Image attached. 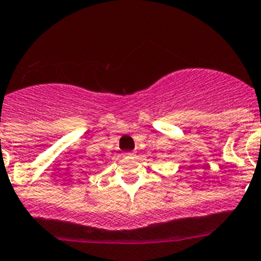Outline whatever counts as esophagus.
Returning a JSON list of instances; mask_svg holds the SVG:
<instances>
[{
	"instance_id": "obj_1",
	"label": "esophagus",
	"mask_w": 261,
	"mask_h": 261,
	"mask_svg": "<svg viewBox=\"0 0 261 261\" xmlns=\"http://www.w3.org/2000/svg\"><path fill=\"white\" fill-rule=\"evenodd\" d=\"M126 156H130V155H133V152H126Z\"/></svg>"
}]
</instances>
